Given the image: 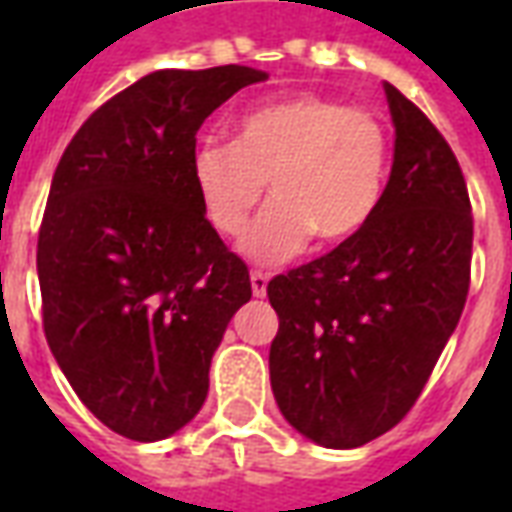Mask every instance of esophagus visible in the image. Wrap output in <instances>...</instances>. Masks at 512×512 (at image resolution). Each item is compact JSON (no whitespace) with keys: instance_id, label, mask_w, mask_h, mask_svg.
Returning a JSON list of instances; mask_svg holds the SVG:
<instances>
[{"instance_id":"obj_1","label":"esophagus","mask_w":512,"mask_h":512,"mask_svg":"<svg viewBox=\"0 0 512 512\" xmlns=\"http://www.w3.org/2000/svg\"><path fill=\"white\" fill-rule=\"evenodd\" d=\"M252 293H255L257 299H263L266 296V288H268V277L266 274H260V271H252Z\"/></svg>"}]
</instances>
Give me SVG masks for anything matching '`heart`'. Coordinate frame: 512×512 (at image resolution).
Masks as SVG:
<instances>
[{
  "instance_id": "b5f03b06",
  "label": "heart",
  "mask_w": 512,
  "mask_h": 512,
  "mask_svg": "<svg viewBox=\"0 0 512 512\" xmlns=\"http://www.w3.org/2000/svg\"><path fill=\"white\" fill-rule=\"evenodd\" d=\"M191 183L208 222L241 233L255 263H285L310 244H340L365 230L384 197L389 136L376 117L326 95H290L255 106L235 123V142L205 139L191 150Z\"/></svg>"
}]
</instances>
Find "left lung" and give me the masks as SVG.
<instances>
[{"mask_svg": "<svg viewBox=\"0 0 512 512\" xmlns=\"http://www.w3.org/2000/svg\"><path fill=\"white\" fill-rule=\"evenodd\" d=\"M384 93L395 161L376 216L268 282L277 406L329 450L362 447L406 417L469 293L474 227L458 158L397 87L384 82Z\"/></svg>", "mask_w": 512, "mask_h": 512, "instance_id": "1", "label": "left lung"}]
</instances>
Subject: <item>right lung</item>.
<instances>
[{
	"mask_svg": "<svg viewBox=\"0 0 512 512\" xmlns=\"http://www.w3.org/2000/svg\"><path fill=\"white\" fill-rule=\"evenodd\" d=\"M266 71H153L90 115L51 180L38 238L57 365L120 436L158 441L197 417L224 329L252 299L191 183L213 109Z\"/></svg>",
	"mask_w": 512,
	"mask_h": 512,
	"instance_id": "right-lung-1",
	"label": "right lung"
}]
</instances>
